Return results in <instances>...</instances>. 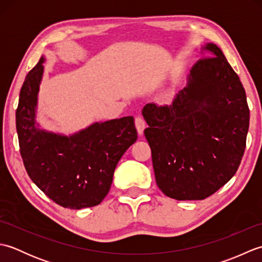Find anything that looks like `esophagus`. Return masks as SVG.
<instances>
[{
  "label": "esophagus",
  "instance_id": "34e87169",
  "mask_svg": "<svg viewBox=\"0 0 262 262\" xmlns=\"http://www.w3.org/2000/svg\"><path fill=\"white\" fill-rule=\"evenodd\" d=\"M135 126H136L138 135H143L144 129H145V127H146L145 120H144L142 117H136V118H135Z\"/></svg>",
  "mask_w": 262,
  "mask_h": 262
}]
</instances>
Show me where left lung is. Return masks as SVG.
Here are the masks:
<instances>
[{
  "instance_id": "left-lung-1",
  "label": "left lung",
  "mask_w": 262,
  "mask_h": 262,
  "mask_svg": "<svg viewBox=\"0 0 262 262\" xmlns=\"http://www.w3.org/2000/svg\"><path fill=\"white\" fill-rule=\"evenodd\" d=\"M202 55L172 104L142 110L155 180L177 200L216 192L235 174L246 149L250 110L240 77L215 43L203 46Z\"/></svg>"
}]
</instances>
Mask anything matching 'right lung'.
Instances as JSON below:
<instances>
[{
  "label": "right lung",
  "mask_w": 262,
  "mask_h": 262,
  "mask_svg": "<svg viewBox=\"0 0 262 262\" xmlns=\"http://www.w3.org/2000/svg\"><path fill=\"white\" fill-rule=\"evenodd\" d=\"M43 63L41 56L26 76L15 113L26 171L32 182L62 207H93L107 196L117 164L137 140L134 118L93 122L69 136L42 129L36 117Z\"/></svg>",
  "instance_id": "right-lung-1"
}]
</instances>
